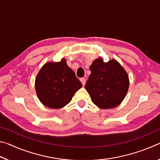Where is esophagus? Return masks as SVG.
<instances>
[{"label":"esophagus","instance_id":"esophagus-1","mask_svg":"<svg viewBox=\"0 0 160 160\" xmlns=\"http://www.w3.org/2000/svg\"><path fill=\"white\" fill-rule=\"evenodd\" d=\"M80 82H82V85L84 86V85H85V83H86V79H85V78H80Z\"/></svg>","mask_w":160,"mask_h":160}]
</instances>
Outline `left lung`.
Instances as JSON below:
<instances>
[{
	"mask_svg": "<svg viewBox=\"0 0 160 160\" xmlns=\"http://www.w3.org/2000/svg\"><path fill=\"white\" fill-rule=\"evenodd\" d=\"M90 70L91 74L85 88L92 102L103 109L118 106L126 97L129 88L126 70L115 59L105 63L102 57L92 62Z\"/></svg>",
	"mask_w": 160,
	"mask_h": 160,
	"instance_id": "1",
	"label": "left lung"
}]
</instances>
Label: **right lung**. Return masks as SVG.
Segmentation results:
<instances>
[{
  "label": "right lung",
  "instance_id": "obj_1",
  "mask_svg": "<svg viewBox=\"0 0 160 160\" xmlns=\"http://www.w3.org/2000/svg\"><path fill=\"white\" fill-rule=\"evenodd\" d=\"M82 87L66 58L59 62H47L35 79V90L39 101L51 109H61L71 101Z\"/></svg>",
  "mask_w": 160,
  "mask_h": 160
}]
</instances>
